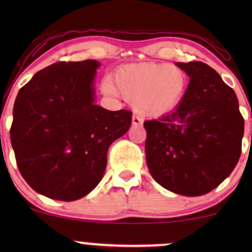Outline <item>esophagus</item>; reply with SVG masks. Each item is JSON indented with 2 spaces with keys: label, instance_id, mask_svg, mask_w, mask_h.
Returning <instances> with one entry per match:
<instances>
[{
  "label": "esophagus",
  "instance_id": "34e87169",
  "mask_svg": "<svg viewBox=\"0 0 252 252\" xmlns=\"http://www.w3.org/2000/svg\"><path fill=\"white\" fill-rule=\"evenodd\" d=\"M142 123H143V120L138 116V115H134V116H132V126H142Z\"/></svg>",
  "mask_w": 252,
  "mask_h": 252
}]
</instances>
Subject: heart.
<instances>
[{"mask_svg":"<svg viewBox=\"0 0 252 252\" xmlns=\"http://www.w3.org/2000/svg\"><path fill=\"white\" fill-rule=\"evenodd\" d=\"M187 83L186 73L181 68L170 63H144L121 67L115 74V83L105 78L102 90L110 96L121 94L126 100L135 103L144 116L158 117L179 105Z\"/></svg>","mask_w":252,"mask_h":252,"instance_id":"heart-1","label":"heart"}]
</instances>
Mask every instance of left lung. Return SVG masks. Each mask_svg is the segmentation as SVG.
Instances as JSON below:
<instances>
[{"label":"left lung","instance_id":"obj_1","mask_svg":"<svg viewBox=\"0 0 252 252\" xmlns=\"http://www.w3.org/2000/svg\"><path fill=\"white\" fill-rule=\"evenodd\" d=\"M189 84L174 111L146 121L147 166L154 180L176 194H206L235 169L244 118L235 91L201 62L178 63Z\"/></svg>","mask_w":252,"mask_h":252}]
</instances>
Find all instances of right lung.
<instances>
[{
	"label": "right lung",
	"mask_w": 252,
	"mask_h": 252,
	"mask_svg": "<svg viewBox=\"0 0 252 252\" xmlns=\"http://www.w3.org/2000/svg\"><path fill=\"white\" fill-rule=\"evenodd\" d=\"M96 60L59 62L20 89L10 141L17 167L35 192L62 201L89 194L102 180L110 144L131 126L129 110L94 104Z\"/></svg>",
	"instance_id": "1"
}]
</instances>
